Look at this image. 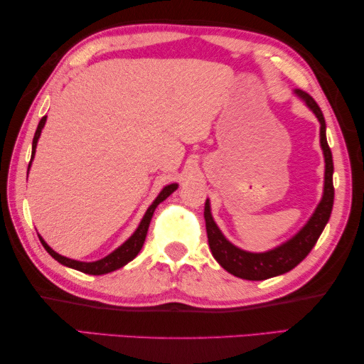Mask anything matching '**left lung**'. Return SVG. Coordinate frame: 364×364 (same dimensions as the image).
<instances>
[{
    "mask_svg": "<svg viewBox=\"0 0 364 364\" xmlns=\"http://www.w3.org/2000/svg\"><path fill=\"white\" fill-rule=\"evenodd\" d=\"M296 97H300L305 101L309 109L314 112L321 124V148L324 153L326 161V172H324V193L321 198L319 205L314 210L313 216L309 221L303 225L299 234L287 240L282 245L269 250L264 253H250L245 250L238 248L223 235V232L214 223L211 216L210 200L205 203V221H206V232H208V243H210L211 253L219 264H221L225 271L234 274V276L240 279H247V281H264V279L281 276L294 269L296 264H300L303 259L306 258L308 253L311 252L313 247L316 245L319 235L323 234L327 221H329L332 205H333V163H332V153L331 148L327 145L326 139V121L323 116V111L318 106L308 93L301 90H295Z\"/></svg>",
    "mask_w": 364,
    "mask_h": 364,
    "instance_id": "left-lung-1",
    "label": "left lung"
}]
</instances>
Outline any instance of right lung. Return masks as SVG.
Returning <instances> with one entry per match:
<instances>
[{
    "label": "right lung",
    "instance_id": "right-lung-1",
    "mask_svg": "<svg viewBox=\"0 0 364 364\" xmlns=\"http://www.w3.org/2000/svg\"><path fill=\"white\" fill-rule=\"evenodd\" d=\"M46 122V116H43L40 119L38 122V127L37 130H35V135H33V141H32V158H31V163L32 159L35 156V148H37V143H38V139H40V134H41V129H43ZM28 169H31V164H28ZM177 190V183H171V186H166L163 190H161V193L156 196V200L153 201L151 206L148 208L145 216H143L141 223L139 228H136V230L134 232L132 235H130L126 242L122 243L121 247L116 248L114 252L109 253L108 256H105L103 259H98V261H93V263H83V261H75V259H70V258H65V256H61L59 253H56L55 250H53L48 243L41 238L40 235V242L41 245L45 247V250L48 253H50L53 258H55L58 263H61L64 266L68 267H73V269H77L80 272H85V274H92V276H101V274H108V272H112L119 269V267L126 266L129 261H132L136 255H139V252L143 247V242H145L146 238V232H148V228H150V221L153 218V213L154 210H156V206L161 203V201H164L168 196L176 192Z\"/></svg>",
    "mask_w": 364,
    "mask_h": 364
}]
</instances>
